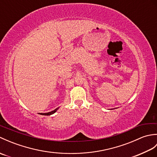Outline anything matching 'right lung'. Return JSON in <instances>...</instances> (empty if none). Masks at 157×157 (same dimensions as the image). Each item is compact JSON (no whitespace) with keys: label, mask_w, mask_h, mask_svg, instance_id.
Returning a JSON list of instances; mask_svg holds the SVG:
<instances>
[{"label":"right lung","mask_w":157,"mask_h":157,"mask_svg":"<svg viewBox=\"0 0 157 157\" xmlns=\"http://www.w3.org/2000/svg\"><path fill=\"white\" fill-rule=\"evenodd\" d=\"M59 108H56V109H55L54 111H51V112H49V113H40V115H52V114H54V113L57 111V109H58Z\"/></svg>","instance_id":"obj_1"}]
</instances>
